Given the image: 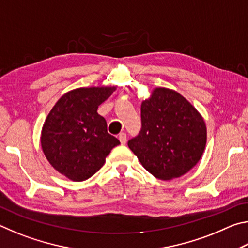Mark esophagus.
I'll return each mask as SVG.
<instances>
[{
  "label": "esophagus",
  "mask_w": 248,
  "mask_h": 248,
  "mask_svg": "<svg viewBox=\"0 0 248 248\" xmlns=\"http://www.w3.org/2000/svg\"><path fill=\"white\" fill-rule=\"evenodd\" d=\"M119 141H120V143L121 144H125L127 143V134H125L124 132H121L120 134H119Z\"/></svg>",
  "instance_id": "obj_1"
}]
</instances>
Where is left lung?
<instances>
[{"instance_id":"left-lung-1","label":"left lung","mask_w":248,"mask_h":248,"mask_svg":"<svg viewBox=\"0 0 248 248\" xmlns=\"http://www.w3.org/2000/svg\"><path fill=\"white\" fill-rule=\"evenodd\" d=\"M141 121L139 136L128 146L154 177H180L200 161L207 127L200 112L178 92L155 87L141 104Z\"/></svg>"}]
</instances>
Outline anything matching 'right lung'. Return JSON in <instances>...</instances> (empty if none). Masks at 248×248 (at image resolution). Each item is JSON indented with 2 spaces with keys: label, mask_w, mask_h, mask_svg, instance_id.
I'll list each match as a JSON object with an SVG mask.
<instances>
[{
  "label": "right lung",
  "mask_w": 248,
  "mask_h": 248,
  "mask_svg": "<svg viewBox=\"0 0 248 248\" xmlns=\"http://www.w3.org/2000/svg\"><path fill=\"white\" fill-rule=\"evenodd\" d=\"M116 86L78 87L69 91L45 120L40 143L54 170L73 182H83L102 169L110 151L120 144L107 132L97 109Z\"/></svg>",
  "instance_id": "right-lung-1"
}]
</instances>
